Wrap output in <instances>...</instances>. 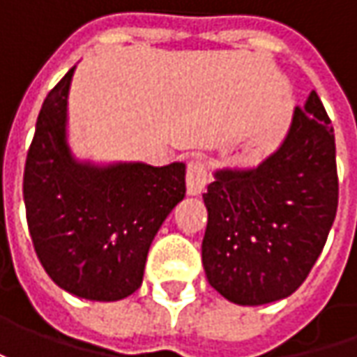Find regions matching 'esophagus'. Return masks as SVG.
Instances as JSON below:
<instances>
[{"instance_id": "34e87169", "label": "esophagus", "mask_w": 357, "mask_h": 357, "mask_svg": "<svg viewBox=\"0 0 357 357\" xmlns=\"http://www.w3.org/2000/svg\"><path fill=\"white\" fill-rule=\"evenodd\" d=\"M208 183V171L202 160H190L186 169V192L190 197H200Z\"/></svg>"}]
</instances>
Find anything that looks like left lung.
I'll use <instances>...</instances> for the list:
<instances>
[{
    "label": "left lung",
    "mask_w": 357,
    "mask_h": 357,
    "mask_svg": "<svg viewBox=\"0 0 357 357\" xmlns=\"http://www.w3.org/2000/svg\"><path fill=\"white\" fill-rule=\"evenodd\" d=\"M202 195L208 225L202 266L240 306L288 298L322 252L337 211L336 139L312 91L284 141L258 165L222 167Z\"/></svg>",
    "instance_id": "8db88e82"
}]
</instances>
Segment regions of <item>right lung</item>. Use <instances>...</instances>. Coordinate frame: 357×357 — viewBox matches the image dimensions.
<instances>
[{
    "label": "right lung",
    "mask_w": 357,
    "mask_h": 357,
    "mask_svg": "<svg viewBox=\"0 0 357 357\" xmlns=\"http://www.w3.org/2000/svg\"><path fill=\"white\" fill-rule=\"evenodd\" d=\"M77 67V65H75ZM75 67L49 91L23 172L35 252L69 294L117 302L143 284L158 228L185 199V162H97L69 144V89Z\"/></svg>",
    "instance_id": "add662e5"
}]
</instances>
